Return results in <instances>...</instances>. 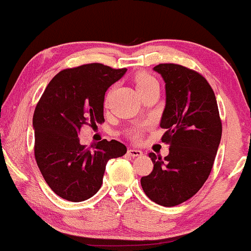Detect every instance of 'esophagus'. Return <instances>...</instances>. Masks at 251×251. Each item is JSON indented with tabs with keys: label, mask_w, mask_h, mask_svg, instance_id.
<instances>
[{
	"label": "esophagus",
	"mask_w": 251,
	"mask_h": 251,
	"mask_svg": "<svg viewBox=\"0 0 251 251\" xmlns=\"http://www.w3.org/2000/svg\"><path fill=\"white\" fill-rule=\"evenodd\" d=\"M127 154L132 158H135V156H141L143 155V152L140 150H135V149H129L127 151Z\"/></svg>",
	"instance_id": "34e87169"
}]
</instances>
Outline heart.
Instances as JSON below:
<instances>
[{"label":"heart","mask_w":251,"mask_h":251,"mask_svg":"<svg viewBox=\"0 0 251 251\" xmlns=\"http://www.w3.org/2000/svg\"><path fill=\"white\" fill-rule=\"evenodd\" d=\"M158 85V83H156V80L154 79L153 77L149 76V75H145V74H141V75H138L137 77H135V86H137L138 91H143V90L147 89V87L152 86V85ZM134 137L137 138L138 137V132H134Z\"/></svg>","instance_id":"heart-1"}]
</instances>
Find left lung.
I'll use <instances>...</instances> for the list:
<instances>
[{
	"mask_svg": "<svg viewBox=\"0 0 251 251\" xmlns=\"http://www.w3.org/2000/svg\"><path fill=\"white\" fill-rule=\"evenodd\" d=\"M166 83V106L160 126L170 154L150 153L153 171L140 182L155 203L174 207L200 191L212 171L222 135V123L212 86L186 66L165 63L154 66Z\"/></svg>",
	"mask_w": 251,
	"mask_h": 251,
	"instance_id": "obj_1",
	"label": "left lung"
}]
</instances>
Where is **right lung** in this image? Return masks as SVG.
Returning <instances> with one entry per match:
<instances>
[{"instance_id": "1", "label": "right lung", "mask_w": 251, "mask_h": 251, "mask_svg": "<svg viewBox=\"0 0 251 251\" xmlns=\"http://www.w3.org/2000/svg\"><path fill=\"white\" fill-rule=\"evenodd\" d=\"M126 71L100 63L65 69L51 79L36 105L35 159L45 182L62 199L91 198L101 187L108 160L127 152L117 140L104 139L86 147L78 138L83 125L104 123L105 92Z\"/></svg>"}]
</instances>
